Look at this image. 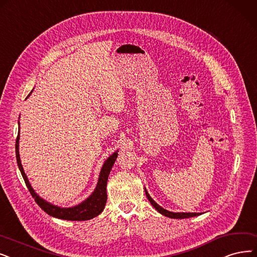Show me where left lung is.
<instances>
[{
	"mask_svg": "<svg viewBox=\"0 0 257 257\" xmlns=\"http://www.w3.org/2000/svg\"><path fill=\"white\" fill-rule=\"evenodd\" d=\"M146 195L148 199L150 200V202L152 203V206L155 208L159 213H161L162 215H164V216L167 217H170V218H190V217H194V216H198V215L200 213H174V212H170L168 210H164L163 208H161L160 206H158V204L154 201L152 199V197L149 195V193L146 191Z\"/></svg>",
	"mask_w": 257,
	"mask_h": 257,
	"instance_id": "left-lung-1",
	"label": "left lung"
}]
</instances>
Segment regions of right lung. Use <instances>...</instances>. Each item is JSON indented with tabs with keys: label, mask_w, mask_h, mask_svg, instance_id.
<instances>
[{
	"label": "right lung",
	"mask_w": 257,
	"mask_h": 257,
	"mask_svg": "<svg viewBox=\"0 0 257 257\" xmlns=\"http://www.w3.org/2000/svg\"><path fill=\"white\" fill-rule=\"evenodd\" d=\"M19 139H20V127H19V134L17 137V141H16V156H17L18 166H19L20 171H21V174H22L24 181L26 183V187L28 188L30 194H32V196L35 198V201L38 203V206L44 212H46L48 215H50V216H54V217H57L60 219L88 220V219H91V218L98 216V215L102 211H103V209L105 207V203H106V199H107V194H106L107 178L109 175V172H110L112 166H114L116 158L118 156L117 152L112 154V155L110 157H108L107 160L104 162L103 167H102L101 172H100L97 187H96L94 193L91 194L86 200H84L82 203H80V204H78V206L73 207V208H59L57 206H54V204H50L49 202L43 200L40 196H38L36 192L34 191V189L32 188V186H30V183L27 179V176L24 173L21 160H20Z\"/></svg>",
	"instance_id": "right-lung-1"
}]
</instances>
